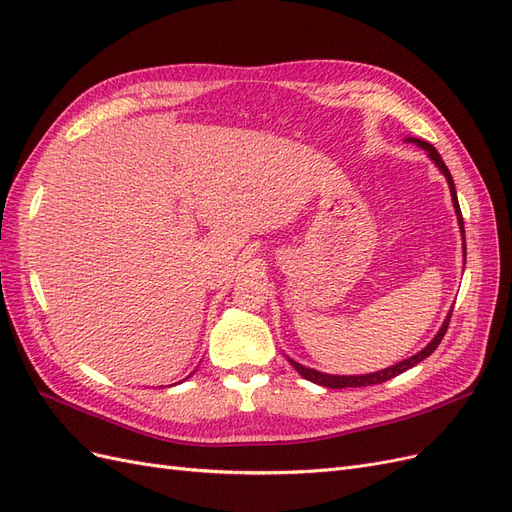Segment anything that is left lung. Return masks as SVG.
<instances>
[{"mask_svg":"<svg viewBox=\"0 0 512 512\" xmlns=\"http://www.w3.org/2000/svg\"><path fill=\"white\" fill-rule=\"evenodd\" d=\"M404 141H406V143H414L416 147L425 149V151H427V156L431 158V162L436 164V166L440 168V173L446 177L448 190H451V198H453L455 215H457V224H459V230H461V239H463V252H466V230H463V218H461V209H459L457 190H455V183H453V177H451V170L446 168L444 160L440 158L438 149L433 147L431 143L423 141V138L406 136ZM448 320H451V312L446 314V318H444V322H442V327L438 329V333H436V335H433V339H431V342H429V344H427L423 350H418L416 354L408 356V359L399 361V363H395V365H391V367L380 369V371H371V374H359V376H333V374H322V371H318V369H309V367H305V365H301V363H297V361H292L290 356H286V359H288V363H290L294 369L299 371V374H301L305 380H309V382H316V384H320V386H327V389H354V386L382 384V382L391 380V378H395V376H399V374H404L406 369H410V367H414L416 363H421L423 359H427V356H429L433 350H436V348L440 346L442 337H444V333H446V329H448Z\"/></svg>","mask_w":512,"mask_h":512,"instance_id":"8db88e82","label":"left lung"}]
</instances>
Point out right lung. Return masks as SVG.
Listing matches in <instances>:
<instances>
[{
	"label": "right lung",
	"instance_id": "right-lung-1",
	"mask_svg": "<svg viewBox=\"0 0 512 512\" xmlns=\"http://www.w3.org/2000/svg\"><path fill=\"white\" fill-rule=\"evenodd\" d=\"M192 374H194V371H192ZM192 374H190V376H192ZM190 376H188V378H190ZM188 378H185V380H188Z\"/></svg>",
	"mask_w": 512,
	"mask_h": 512
}]
</instances>
